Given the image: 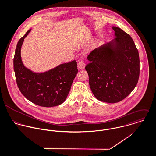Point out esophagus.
<instances>
[{
	"instance_id": "esophagus-1",
	"label": "esophagus",
	"mask_w": 156,
	"mask_h": 156,
	"mask_svg": "<svg viewBox=\"0 0 156 156\" xmlns=\"http://www.w3.org/2000/svg\"><path fill=\"white\" fill-rule=\"evenodd\" d=\"M85 66H86V64L84 61H80L78 62V64H77V67L79 69H84L85 68Z\"/></svg>"
}]
</instances>
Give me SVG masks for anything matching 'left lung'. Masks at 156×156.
<instances>
[{
    "mask_svg": "<svg viewBox=\"0 0 156 156\" xmlns=\"http://www.w3.org/2000/svg\"><path fill=\"white\" fill-rule=\"evenodd\" d=\"M114 39L93 50L85 69L95 98L115 103L125 98L136 87L140 73L139 51L129 34L113 26Z\"/></svg>",
    "mask_w": 156,
    "mask_h": 156,
    "instance_id": "obj_1",
    "label": "left lung"
}]
</instances>
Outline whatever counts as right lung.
<instances>
[{"mask_svg":"<svg viewBox=\"0 0 156 156\" xmlns=\"http://www.w3.org/2000/svg\"><path fill=\"white\" fill-rule=\"evenodd\" d=\"M30 29L16 46L13 60L17 86L29 101L42 107H53L63 103L77 73V62L63 63L44 72H35L26 67L21 58V47Z\"/></svg>","mask_w":156,"mask_h":156,"instance_id":"add662e5","label":"right lung"}]
</instances>
